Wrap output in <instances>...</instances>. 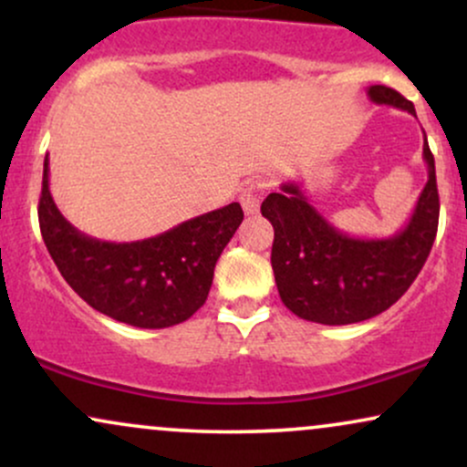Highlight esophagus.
<instances>
[{
	"label": "esophagus",
	"instance_id": "1",
	"mask_svg": "<svg viewBox=\"0 0 467 467\" xmlns=\"http://www.w3.org/2000/svg\"><path fill=\"white\" fill-rule=\"evenodd\" d=\"M256 189H259V186L250 184L248 189L241 191L239 202H241V206H244V213H245V215H256V213H259L261 197H259V191H256Z\"/></svg>",
	"mask_w": 467,
	"mask_h": 467
}]
</instances>
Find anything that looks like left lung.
<instances>
[{
	"label": "left lung",
	"mask_w": 467,
	"mask_h": 467,
	"mask_svg": "<svg viewBox=\"0 0 467 467\" xmlns=\"http://www.w3.org/2000/svg\"><path fill=\"white\" fill-rule=\"evenodd\" d=\"M368 99L415 116L410 100L387 85H371ZM428 182L404 228L389 239L349 237L309 203L301 186L287 182L261 203L275 226L272 270L281 301L298 318L351 325L387 312L412 285L435 244L439 192L435 158L423 142Z\"/></svg>",
	"instance_id": "1"
}]
</instances>
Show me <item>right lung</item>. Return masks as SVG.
<instances>
[{
	"mask_svg": "<svg viewBox=\"0 0 467 467\" xmlns=\"http://www.w3.org/2000/svg\"><path fill=\"white\" fill-rule=\"evenodd\" d=\"M47 158L39 197V226L67 285L96 312L142 329L189 320L206 303L215 264L244 211L237 202L206 213L158 237L114 244L77 230L57 208L47 184Z\"/></svg>",
	"mask_w": 467,
	"mask_h": 467,
	"instance_id": "add662e5",
	"label": "right lung"
}]
</instances>
